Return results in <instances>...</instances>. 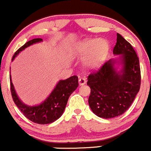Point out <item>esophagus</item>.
<instances>
[{
    "mask_svg": "<svg viewBox=\"0 0 151 151\" xmlns=\"http://www.w3.org/2000/svg\"><path fill=\"white\" fill-rule=\"evenodd\" d=\"M78 82H79V85L83 86L84 85V84H86V79L85 78H80L78 80Z\"/></svg>",
    "mask_w": 151,
    "mask_h": 151,
    "instance_id": "1",
    "label": "esophagus"
}]
</instances>
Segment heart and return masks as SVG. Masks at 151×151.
Listing matches in <instances>:
<instances>
[{
	"label": "heart",
	"instance_id": "heart-1",
	"mask_svg": "<svg viewBox=\"0 0 151 151\" xmlns=\"http://www.w3.org/2000/svg\"><path fill=\"white\" fill-rule=\"evenodd\" d=\"M109 50V44L106 40L92 39L78 43L73 49V54L79 58L86 56L84 66L90 70H96L106 60Z\"/></svg>",
	"mask_w": 151,
	"mask_h": 151
}]
</instances>
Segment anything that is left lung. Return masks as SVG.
<instances>
[{
    "label": "left lung",
    "mask_w": 151,
    "mask_h": 151,
    "mask_svg": "<svg viewBox=\"0 0 151 151\" xmlns=\"http://www.w3.org/2000/svg\"><path fill=\"white\" fill-rule=\"evenodd\" d=\"M113 53L119 56V61L109 60L98 70L88 77L87 85L91 93L88 104L99 117L109 119L125 112L133 102L140 87L141 76L138 57L126 40L116 34V43ZM116 63L122 65L118 71Z\"/></svg>",
    "instance_id": "obj_1"
}]
</instances>
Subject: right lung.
<instances>
[{
    "label": "right lung",
    "instance_id": "obj_1",
    "mask_svg": "<svg viewBox=\"0 0 151 151\" xmlns=\"http://www.w3.org/2000/svg\"><path fill=\"white\" fill-rule=\"evenodd\" d=\"M40 42H42V39H33L27 42L16 52L13 56L12 60L25 48ZM10 84L13 100L24 116L37 124H46L57 120L63 114L70 96L78 86V78L76 76H73L65 80H60L49 96L42 103L32 106L24 104L19 98L13 85L11 75Z\"/></svg>",
    "mask_w": 151,
    "mask_h": 151
}]
</instances>
